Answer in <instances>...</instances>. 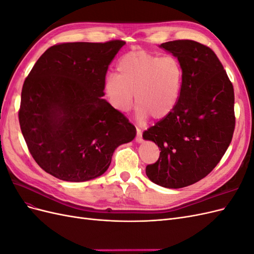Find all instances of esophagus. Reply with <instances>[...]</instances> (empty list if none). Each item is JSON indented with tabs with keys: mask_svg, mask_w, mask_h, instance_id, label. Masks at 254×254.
Masks as SVG:
<instances>
[{
	"mask_svg": "<svg viewBox=\"0 0 254 254\" xmlns=\"http://www.w3.org/2000/svg\"><path fill=\"white\" fill-rule=\"evenodd\" d=\"M135 141L137 143H142L143 142V137H142V131L141 129L136 128V136H135Z\"/></svg>",
	"mask_w": 254,
	"mask_h": 254,
	"instance_id": "1",
	"label": "esophagus"
}]
</instances>
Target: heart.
Here are the masks:
<instances>
[{
  "mask_svg": "<svg viewBox=\"0 0 254 254\" xmlns=\"http://www.w3.org/2000/svg\"><path fill=\"white\" fill-rule=\"evenodd\" d=\"M117 68L118 75H107L104 81L105 93L114 110L128 112L133 94L142 121L148 117L164 120L176 109L184 79L183 66L176 57L135 50L125 54Z\"/></svg>",
  "mask_w": 254,
  "mask_h": 254,
  "instance_id": "1",
  "label": "heart"
}]
</instances>
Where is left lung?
<instances>
[{"label": "left lung", "mask_w": 254, "mask_h": 254, "mask_svg": "<svg viewBox=\"0 0 254 254\" xmlns=\"http://www.w3.org/2000/svg\"><path fill=\"white\" fill-rule=\"evenodd\" d=\"M184 70L179 103L164 120L143 132L161 149L156 163L146 166L150 181L181 189L209 175L225 155L235 127L234 90L215 53L193 40L160 45Z\"/></svg>", "instance_id": "1"}]
</instances>
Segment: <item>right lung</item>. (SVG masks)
I'll return each instance as SVG.
<instances>
[{"label":"right lung","instance_id":"obj_1","mask_svg":"<svg viewBox=\"0 0 254 254\" xmlns=\"http://www.w3.org/2000/svg\"><path fill=\"white\" fill-rule=\"evenodd\" d=\"M125 41L54 45L37 60L21 93L19 122L30 155L56 178L102 176L135 127L102 98L108 66Z\"/></svg>","mask_w":254,"mask_h":254}]
</instances>
